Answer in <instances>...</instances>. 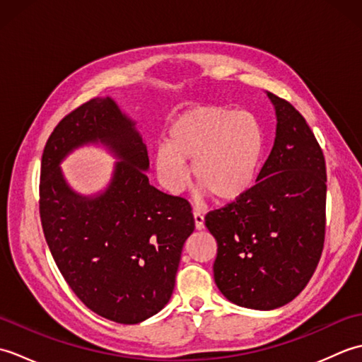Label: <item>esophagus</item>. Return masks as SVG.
Here are the masks:
<instances>
[{
    "label": "esophagus",
    "instance_id": "1",
    "mask_svg": "<svg viewBox=\"0 0 362 362\" xmlns=\"http://www.w3.org/2000/svg\"><path fill=\"white\" fill-rule=\"evenodd\" d=\"M193 216H194L196 230H202V228H204V216H202V213L194 210V211H193Z\"/></svg>",
    "mask_w": 362,
    "mask_h": 362
}]
</instances>
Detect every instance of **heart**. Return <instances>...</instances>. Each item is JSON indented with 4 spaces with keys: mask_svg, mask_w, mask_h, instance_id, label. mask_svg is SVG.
Wrapping results in <instances>:
<instances>
[{
    "mask_svg": "<svg viewBox=\"0 0 362 362\" xmlns=\"http://www.w3.org/2000/svg\"><path fill=\"white\" fill-rule=\"evenodd\" d=\"M264 153V132L249 112L228 107H194L168 129V143L156 149V171L168 191L179 193L191 175L199 197L235 202L250 191Z\"/></svg>",
    "mask_w": 362,
    "mask_h": 362,
    "instance_id": "b5f03b06",
    "label": "heart"
}]
</instances>
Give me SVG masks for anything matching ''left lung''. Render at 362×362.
Instances as JSON below:
<instances>
[{
  "label": "left lung",
  "mask_w": 362,
  "mask_h": 362,
  "mask_svg": "<svg viewBox=\"0 0 362 362\" xmlns=\"http://www.w3.org/2000/svg\"><path fill=\"white\" fill-rule=\"evenodd\" d=\"M275 109L272 151L257 183L238 201L210 211L218 243L214 281L230 302L269 311L294 300L324 249L325 158L305 118L267 91Z\"/></svg>",
  "instance_id": "left-lung-1"
}]
</instances>
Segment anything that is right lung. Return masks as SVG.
I'll list each match as a JSON object with an SVG mask.
<instances>
[{
	"instance_id": "obj_1",
	"label": "right lung",
	"mask_w": 362,
	"mask_h": 362,
	"mask_svg": "<svg viewBox=\"0 0 362 362\" xmlns=\"http://www.w3.org/2000/svg\"><path fill=\"white\" fill-rule=\"evenodd\" d=\"M135 126L112 98L91 99L52 130L40 171L42 227L60 274L87 308L126 325L165 308L194 232L188 201L149 183L148 149ZM87 144L119 160L107 188L91 197L74 192L59 169Z\"/></svg>"
}]
</instances>
